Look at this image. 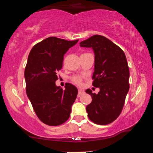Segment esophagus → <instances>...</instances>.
<instances>
[{
    "mask_svg": "<svg viewBox=\"0 0 153 153\" xmlns=\"http://www.w3.org/2000/svg\"><path fill=\"white\" fill-rule=\"evenodd\" d=\"M84 92L83 91V90H80V89H79V90H78V94H77V97H80L82 94H84Z\"/></svg>",
    "mask_w": 153,
    "mask_h": 153,
    "instance_id": "1",
    "label": "esophagus"
}]
</instances>
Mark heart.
<instances>
[{
  "mask_svg": "<svg viewBox=\"0 0 153 153\" xmlns=\"http://www.w3.org/2000/svg\"><path fill=\"white\" fill-rule=\"evenodd\" d=\"M71 80L74 82L75 84L77 85H81L82 83V77L79 76H74L71 77Z\"/></svg>",
  "mask_w": 153,
  "mask_h": 153,
  "instance_id": "1",
  "label": "heart"
}]
</instances>
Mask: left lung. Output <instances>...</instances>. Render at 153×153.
Returning <instances> with one entry per match:
<instances>
[{
	"label": "left lung",
	"mask_w": 153,
	"mask_h": 153,
	"mask_svg": "<svg viewBox=\"0 0 153 153\" xmlns=\"http://www.w3.org/2000/svg\"><path fill=\"white\" fill-rule=\"evenodd\" d=\"M91 47L95 54L92 86L99 88L96 94L88 89L92 100L86 107L88 118L98 125H107L122 111L129 88V70L126 55L120 47L105 36L94 35L80 42Z\"/></svg>",
	"instance_id": "1"
}]
</instances>
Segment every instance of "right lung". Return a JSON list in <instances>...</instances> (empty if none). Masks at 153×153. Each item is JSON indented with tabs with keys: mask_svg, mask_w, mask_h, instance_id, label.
I'll return each mask as SVG.
<instances>
[{
	"mask_svg": "<svg viewBox=\"0 0 153 153\" xmlns=\"http://www.w3.org/2000/svg\"><path fill=\"white\" fill-rule=\"evenodd\" d=\"M78 42L49 37L33 46L25 69L26 93L38 119L48 126H57L68 120L77 89L69 83L57 87V73L64 55Z\"/></svg>",
	"mask_w": 153,
	"mask_h": 153,
	"instance_id": "add662e5",
	"label": "right lung"
}]
</instances>
